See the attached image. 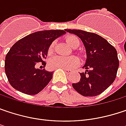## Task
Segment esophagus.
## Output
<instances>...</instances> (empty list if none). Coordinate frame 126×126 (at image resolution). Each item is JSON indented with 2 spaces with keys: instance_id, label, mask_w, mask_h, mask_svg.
I'll list each match as a JSON object with an SVG mask.
<instances>
[{
  "instance_id": "1",
  "label": "esophagus",
  "mask_w": 126,
  "mask_h": 126,
  "mask_svg": "<svg viewBox=\"0 0 126 126\" xmlns=\"http://www.w3.org/2000/svg\"><path fill=\"white\" fill-rule=\"evenodd\" d=\"M63 70H64L66 73H71V71H72L71 70H69V69H65V68H63Z\"/></svg>"
}]
</instances>
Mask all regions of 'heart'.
<instances>
[{
    "label": "heart",
    "mask_w": 126,
    "mask_h": 126,
    "mask_svg": "<svg viewBox=\"0 0 126 126\" xmlns=\"http://www.w3.org/2000/svg\"><path fill=\"white\" fill-rule=\"evenodd\" d=\"M66 41L72 48H77L80 46V40L78 37L75 35H70L66 38ZM54 48V43L51 44L49 48V53H51ZM79 63V60L76 56H69V57H63V56H55L50 59L49 66L51 68L56 69H72L76 67Z\"/></svg>",
    "instance_id": "b5f03b06"
}]
</instances>
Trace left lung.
I'll use <instances>...</instances> for the list:
<instances>
[{
	"mask_svg": "<svg viewBox=\"0 0 126 126\" xmlns=\"http://www.w3.org/2000/svg\"><path fill=\"white\" fill-rule=\"evenodd\" d=\"M82 41L86 51V61L79 82L73 88L83 96H96L111 85L115 79L119 61L115 48L99 35L81 30L65 29Z\"/></svg>",
	"mask_w": 126,
	"mask_h": 126,
	"instance_id": "1",
	"label": "left lung"
}]
</instances>
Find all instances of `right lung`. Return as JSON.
I'll list each match as a JSON object with an SVG mask.
<instances>
[{"instance_id":"add662e5","label":"right lung","mask_w":126,"mask_h":126,"mask_svg":"<svg viewBox=\"0 0 126 126\" xmlns=\"http://www.w3.org/2000/svg\"><path fill=\"white\" fill-rule=\"evenodd\" d=\"M66 32L63 30H49L35 32L17 41L7 53L5 71L13 88L28 95H35L48 85L53 72L36 68L48 55L50 46L56 38Z\"/></svg>"}]
</instances>
